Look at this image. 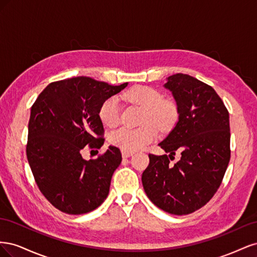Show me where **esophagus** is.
I'll list each match as a JSON object with an SVG mask.
<instances>
[{
  "label": "esophagus",
  "mask_w": 257,
  "mask_h": 257,
  "mask_svg": "<svg viewBox=\"0 0 257 257\" xmlns=\"http://www.w3.org/2000/svg\"><path fill=\"white\" fill-rule=\"evenodd\" d=\"M121 153H122V158H124V159H126V158H130V157H132V155H133V153L132 152H126V151H121Z\"/></svg>",
  "instance_id": "34e87169"
}]
</instances>
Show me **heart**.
<instances>
[{
  "mask_svg": "<svg viewBox=\"0 0 257 257\" xmlns=\"http://www.w3.org/2000/svg\"><path fill=\"white\" fill-rule=\"evenodd\" d=\"M130 102L145 108L142 127L123 126L110 134V143L126 152L141 150L158 137V128L165 132L172 128L177 121L176 106L169 100L162 99L160 92L147 85H135L124 94ZM99 119L106 126L113 127L120 121L119 99L111 96L104 100L98 111ZM157 125L158 127L155 126Z\"/></svg>",
  "mask_w": 257,
  "mask_h": 257,
  "instance_id": "obj_1",
  "label": "heart"
}]
</instances>
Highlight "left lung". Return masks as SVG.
<instances>
[{"label": "left lung", "mask_w": 257, "mask_h": 257, "mask_svg": "<svg viewBox=\"0 0 257 257\" xmlns=\"http://www.w3.org/2000/svg\"><path fill=\"white\" fill-rule=\"evenodd\" d=\"M178 122L159 146L168 155L149 154L142 176L144 190L165 212L183 215L196 211L219 189L230 159L229 114L212 87L185 74L169 76ZM176 152L181 161L169 164Z\"/></svg>", "instance_id": "left-lung-1"}]
</instances>
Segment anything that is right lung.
I'll list each match as a JSON object with an SVG mask.
<instances>
[{
    "instance_id": "right-lung-1",
    "label": "right lung",
    "mask_w": 257,
    "mask_h": 257,
    "mask_svg": "<svg viewBox=\"0 0 257 257\" xmlns=\"http://www.w3.org/2000/svg\"><path fill=\"white\" fill-rule=\"evenodd\" d=\"M127 84L74 77L49 83L31 108L28 161L43 195L60 211L91 212L109 194L111 177L122 161L120 150L109 146L89 161L81 152L104 145L100 105Z\"/></svg>"
}]
</instances>
